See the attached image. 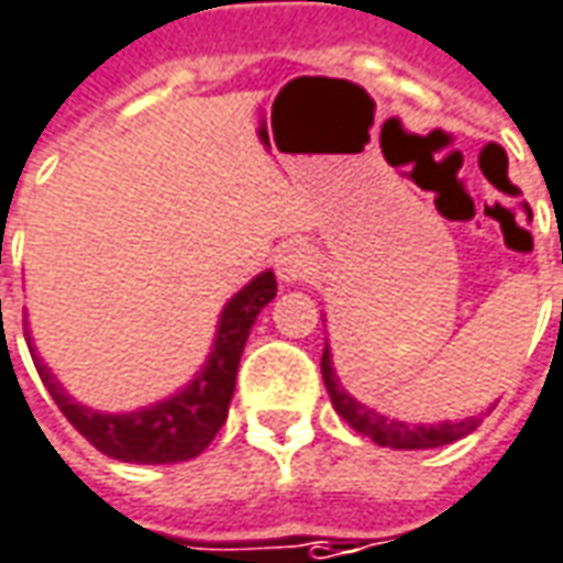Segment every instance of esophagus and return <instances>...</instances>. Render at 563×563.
I'll return each mask as SVG.
<instances>
[{"instance_id": "obj_1", "label": "esophagus", "mask_w": 563, "mask_h": 563, "mask_svg": "<svg viewBox=\"0 0 563 563\" xmlns=\"http://www.w3.org/2000/svg\"><path fill=\"white\" fill-rule=\"evenodd\" d=\"M313 271V258L311 252L305 250V246H283L277 252V277L283 283H301L311 277Z\"/></svg>"}]
</instances>
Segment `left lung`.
<instances>
[{
	"label": "left lung",
	"instance_id": "left-lung-1",
	"mask_svg": "<svg viewBox=\"0 0 563 563\" xmlns=\"http://www.w3.org/2000/svg\"><path fill=\"white\" fill-rule=\"evenodd\" d=\"M320 369H323V382H327V391H330L335 412L354 431H361L363 438H369L378 446H391V450H431V446H443V443L459 441V438L472 434L474 428L481 426L477 416H465V419H456V422H434V426H410V422H400V419H391V416H382L373 407L361 404L354 394L345 391L342 378H339L335 366H332L330 342L323 347Z\"/></svg>",
	"mask_w": 563,
	"mask_h": 563
}]
</instances>
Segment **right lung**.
Returning a JSON list of instances; mask_svg holds the SVG:
<instances>
[{"instance_id":"obj_1","label":"right lung","mask_w":563,"mask_h":563,"mask_svg":"<svg viewBox=\"0 0 563 563\" xmlns=\"http://www.w3.org/2000/svg\"><path fill=\"white\" fill-rule=\"evenodd\" d=\"M274 296H277L274 271H262L258 277H252L221 308L212 351L200 366V373L190 378L181 391L132 412H101L73 400L67 388L48 369V363L36 354L30 330H26V345L60 412L95 450L120 462H135V465H172V462L200 456L218 434V428L224 426L246 339L255 327V317Z\"/></svg>"}]
</instances>
